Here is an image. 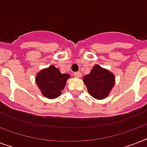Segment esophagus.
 Here are the masks:
<instances>
[{
    "label": "esophagus",
    "instance_id": "esophagus-1",
    "mask_svg": "<svg viewBox=\"0 0 147 147\" xmlns=\"http://www.w3.org/2000/svg\"><path fill=\"white\" fill-rule=\"evenodd\" d=\"M74 76L76 77V78H80L81 77V73L79 71H76L74 73Z\"/></svg>",
    "mask_w": 147,
    "mask_h": 147
}]
</instances>
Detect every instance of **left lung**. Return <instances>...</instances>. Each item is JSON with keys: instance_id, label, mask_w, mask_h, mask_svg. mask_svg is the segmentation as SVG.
Returning <instances> with one entry per match:
<instances>
[{"instance_id": "8db88e82", "label": "left lung", "mask_w": 147, "mask_h": 147, "mask_svg": "<svg viewBox=\"0 0 147 147\" xmlns=\"http://www.w3.org/2000/svg\"><path fill=\"white\" fill-rule=\"evenodd\" d=\"M83 78L88 93L98 100L107 98L115 83L114 74L99 65H95L90 73Z\"/></svg>"}]
</instances>
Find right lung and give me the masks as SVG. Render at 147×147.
Segmentation results:
<instances>
[{
	"label": "right lung",
	"instance_id": "1",
	"mask_svg": "<svg viewBox=\"0 0 147 147\" xmlns=\"http://www.w3.org/2000/svg\"><path fill=\"white\" fill-rule=\"evenodd\" d=\"M69 78V74L61 73L59 69L54 65H50L38 72L36 76V82L43 96L54 99L61 94Z\"/></svg>",
	"mask_w": 147,
	"mask_h": 147
}]
</instances>
